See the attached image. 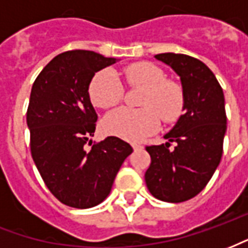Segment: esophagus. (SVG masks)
<instances>
[{
    "mask_svg": "<svg viewBox=\"0 0 248 248\" xmlns=\"http://www.w3.org/2000/svg\"><path fill=\"white\" fill-rule=\"evenodd\" d=\"M142 147H143V146L137 145V143H134V145H133V149H134L135 151H137V150H140V149H142Z\"/></svg>",
    "mask_w": 248,
    "mask_h": 248,
    "instance_id": "1",
    "label": "esophagus"
}]
</instances>
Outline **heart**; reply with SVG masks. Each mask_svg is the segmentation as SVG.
<instances>
[{
    "label": "heart",
    "mask_w": 248,
    "mask_h": 248,
    "mask_svg": "<svg viewBox=\"0 0 248 248\" xmlns=\"http://www.w3.org/2000/svg\"><path fill=\"white\" fill-rule=\"evenodd\" d=\"M119 76L130 87L143 89L140 105L143 108L113 110L103 118L102 127L106 134L122 140L140 142L155 133L161 117L165 122H174L183 110L182 87L177 82L167 81L165 73L150 62H138L126 66ZM124 85L110 69L99 71L89 85V95L94 106L108 108L118 105L124 98Z\"/></svg>",
    "instance_id": "heart-1"
}]
</instances>
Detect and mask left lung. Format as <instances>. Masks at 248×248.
I'll use <instances>...</instances> for the list:
<instances>
[{"instance_id":"left-lung-1","label":"left lung","mask_w":248,"mask_h":248,"mask_svg":"<svg viewBox=\"0 0 248 248\" xmlns=\"http://www.w3.org/2000/svg\"><path fill=\"white\" fill-rule=\"evenodd\" d=\"M155 58L181 78L185 113L165 135L166 143L146 147L151 163L145 181L156 199L185 202L206 187L222 158L227 129L223 90L213 71L194 57L162 53Z\"/></svg>"}]
</instances>
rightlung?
Wrapping results in <instances>:
<instances>
[{
  "mask_svg": "<svg viewBox=\"0 0 248 248\" xmlns=\"http://www.w3.org/2000/svg\"><path fill=\"white\" fill-rule=\"evenodd\" d=\"M115 62L90 50L65 51L44 67L31 87L26 113L31 156L51 194L70 207L103 202L133 153L117 137L86 149L98 118L89 85L97 71Z\"/></svg>",
  "mask_w": 248,
  "mask_h": 248,
  "instance_id": "add662e5",
  "label": "right lung"
}]
</instances>
